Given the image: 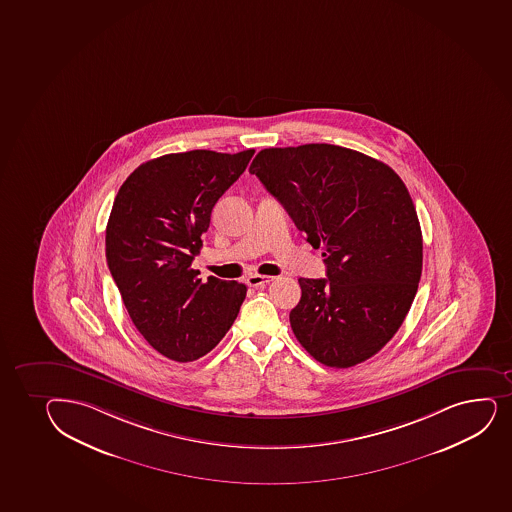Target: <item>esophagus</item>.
Segmentation results:
<instances>
[{"label": "esophagus", "mask_w": 512, "mask_h": 512, "mask_svg": "<svg viewBox=\"0 0 512 512\" xmlns=\"http://www.w3.org/2000/svg\"><path fill=\"white\" fill-rule=\"evenodd\" d=\"M272 281H274V277H270V275L253 274L247 277V284L250 287H262Z\"/></svg>", "instance_id": "34e87169"}]
</instances>
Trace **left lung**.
Returning <instances> with one entry per match:
<instances>
[{"instance_id":"obj_1","label":"left lung","mask_w":512,"mask_h":512,"mask_svg":"<svg viewBox=\"0 0 512 512\" xmlns=\"http://www.w3.org/2000/svg\"><path fill=\"white\" fill-rule=\"evenodd\" d=\"M248 171L323 248L326 279L301 277L289 314L297 341L336 369L374 357L401 328L423 270L421 226L401 177L330 143L260 150Z\"/></svg>"}]
</instances>
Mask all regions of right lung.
Returning a JSON list of instances; mask_svg holds the SVG:
<instances>
[{"label":"right lung","instance_id":"obj_1","mask_svg":"<svg viewBox=\"0 0 512 512\" xmlns=\"http://www.w3.org/2000/svg\"><path fill=\"white\" fill-rule=\"evenodd\" d=\"M255 150H191L137 167L116 194L106 262L133 325L176 362L211 352L237 319L247 286L191 269L211 211Z\"/></svg>","mask_w":512,"mask_h":512}]
</instances>
